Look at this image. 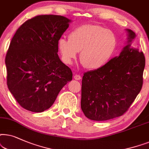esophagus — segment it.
Instances as JSON below:
<instances>
[{
	"instance_id": "esophagus-1",
	"label": "esophagus",
	"mask_w": 149,
	"mask_h": 149,
	"mask_svg": "<svg viewBox=\"0 0 149 149\" xmlns=\"http://www.w3.org/2000/svg\"><path fill=\"white\" fill-rule=\"evenodd\" d=\"M73 78H74V79H75V80H80V79L82 78H81V76H80V75H78V74L75 75Z\"/></svg>"
}]
</instances>
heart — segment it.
<instances>
[{"mask_svg":"<svg viewBox=\"0 0 149 149\" xmlns=\"http://www.w3.org/2000/svg\"><path fill=\"white\" fill-rule=\"evenodd\" d=\"M117 40L112 31L95 24L77 27L71 31L68 39L61 38L58 41L63 62L71 65L80 52L81 64L89 70L105 66L114 55Z\"/></svg>","mask_w":149,"mask_h":149,"instance_id":"1","label":"heart"}]
</instances>
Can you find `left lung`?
Listing matches in <instances>:
<instances>
[{"label":"left lung","instance_id":"8db88e82","mask_svg":"<svg viewBox=\"0 0 149 149\" xmlns=\"http://www.w3.org/2000/svg\"><path fill=\"white\" fill-rule=\"evenodd\" d=\"M126 31L127 43L119 56L82 77L81 108L89 119L102 121L122 116L141 91L145 57L131 47L136 33Z\"/></svg>","mask_w":149,"mask_h":149}]
</instances>
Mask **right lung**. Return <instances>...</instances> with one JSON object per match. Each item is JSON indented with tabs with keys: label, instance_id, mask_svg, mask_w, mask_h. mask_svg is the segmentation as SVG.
Masks as SVG:
<instances>
[{
	"label": "right lung",
	"instance_id": "right-lung-1",
	"mask_svg": "<svg viewBox=\"0 0 149 149\" xmlns=\"http://www.w3.org/2000/svg\"><path fill=\"white\" fill-rule=\"evenodd\" d=\"M71 22L61 15H37L21 25L11 39L5 57L7 84L26 110H47L72 80L71 69L57 54L58 41Z\"/></svg>",
	"mask_w": 149,
	"mask_h": 149
}]
</instances>
